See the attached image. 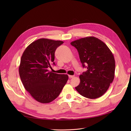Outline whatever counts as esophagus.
Segmentation results:
<instances>
[{"instance_id":"34e87169","label":"esophagus","mask_w":131,"mask_h":131,"mask_svg":"<svg viewBox=\"0 0 131 131\" xmlns=\"http://www.w3.org/2000/svg\"><path fill=\"white\" fill-rule=\"evenodd\" d=\"M68 77L71 79V78H73L74 77V75H68Z\"/></svg>"}]
</instances>
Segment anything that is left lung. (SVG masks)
Instances as JSON below:
<instances>
[{
  "label": "left lung",
  "instance_id": "1",
  "mask_svg": "<svg viewBox=\"0 0 131 131\" xmlns=\"http://www.w3.org/2000/svg\"><path fill=\"white\" fill-rule=\"evenodd\" d=\"M71 45L78 50L82 66L87 68L80 75V83L75 89L89 99L101 97L114 79L115 61L113 53L104 42L94 37L81 38Z\"/></svg>",
  "mask_w": 131,
  "mask_h": 131
}]
</instances>
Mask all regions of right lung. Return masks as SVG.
Listing matches in <instances>:
<instances>
[{"mask_svg": "<svg viewBox=\"0 0 131 131\" xmlns=\"http://www.w3.org/2000/svg\"><path fill=\"white\" fill-rule=\"evenodd\" d=\"M63 41L41 38L31 43L23 53L19 66L20 80L37 101L47 104L58 97L68 79L67 74L48 70L54 63V52Z\"/></svg>", "mask_w": 131, "mask_h": 131, "instance_id": "obj_1", "label": "right lung"}]
</instances>
